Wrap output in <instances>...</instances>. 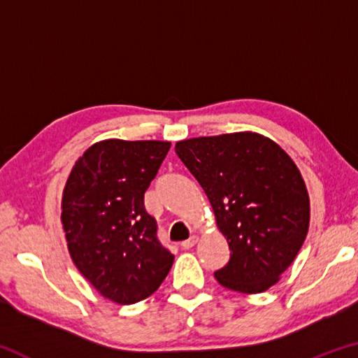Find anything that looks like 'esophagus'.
<instances>
[{
    "label": "esophagus",
    "mask_w": 358,
    "mask_h": 358,
    "mask_svg": "<svg viewBox=\"0 0 358 358\" xmlns=\"http://www.w3.org/2000/svg\"><path fill=\"white\" fill-rule=\"evenodd\" d=\"M197 237L196 235H192V237H189L187 240H185L183 243H181V248H183V250H191V248L197 243Z\"/></svg>",
    "instance_id": "esophagus-1"
}]
</instances>
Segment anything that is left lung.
<instances>
[{
  "instance_id": "obj_1",
  "label": "left lung",
  "mask_w": 358,
  "mask_h": 358,
  "mask_svg": "<svg viewBox=\"0 0 358 358\" xmlns=\"http://www.w3.org/2000/svg\"><path fill=\"white\" fill-rule=\"evenodd\" d=\"M175 151L203 187L232 251L216 281L241 294L275 286L310 229V196L292 157L251 131L186 138Z\"/></svg>"
}]
</instances>
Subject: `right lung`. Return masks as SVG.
Listing matches in <instances>:
<instances>
[{
	"mask_svg": "<svg viewBox=\"0 0 358 358\" xmlns=\"http://www.w3.org/2000/svg\"><path fill=\"white\" fill-rule=\"evenodd\" d=\"M171 142L107 138L76 161L62 199L71 259L98 292L132 305L157 290L173 254L159 243L143 194Z\"/></svg>",
	"mask_w": 358,
	"mask_h": 358,
	"instance_id": "obj_1",
	"label": "right lung"
}]
</instances>
